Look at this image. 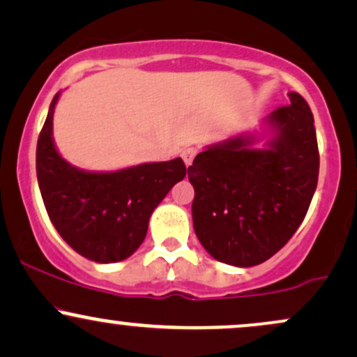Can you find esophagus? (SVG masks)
<instances>
[{
	"instance_id": "34e87169",
	"label": "esophagus",
	"mask_w": 357,
	"mask_h": 357,
	"mask_svg": "<svg viewBox=\"0 0 357 357\" xmlns=\"http://www.w3.org/2000/svg\"><path fill=\"white\" fill-rule=\"evenodd\" d=\"M195 155H196V149H195V147H186V149H183L181 158H183L184 165L191 166V162H192V159H195Z\"/></svg>"
}]
</instances>
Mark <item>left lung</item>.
<instances>
[{
	"instance_id": "1",
	"label": "left lung",
	"mask_w": 357,
	"mask_h": 357,
	"mask_svg": "<svg viewBox=\"0 0 357 357\" xmlns=\"http://www.w3.org/2000/svg\"><path fill=\"white\" fill-rule=\"evenodd\" d=\"M264 138V148L256 144ZM192 227L215 260L253 267L301 227L319 178L314 116L297 92L243 132L204 147L188 167Z\"/></svg>"
}]
</instances>
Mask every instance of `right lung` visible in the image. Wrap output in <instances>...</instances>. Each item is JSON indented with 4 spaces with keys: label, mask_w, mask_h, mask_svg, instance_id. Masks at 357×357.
Returning <instances> with one entry per match:
<instances>
[{
    "label": "right lung",
    "mask_w": 357,
    "mask_h": 357,
    "mask_svg": "<svg viewBox=\"0 0 357 357\" xmlns=\"http://www.w3.org/2000/svg\"><path fill=\"white\" fill-rule=\"evenodd\" d=\"M53 97L38 144L36 178L53 227L82 257L116 264L146 238L149 218L176 183L186 176L181 158L117 171H85L61 158L53 141Z\"/></svg>",
    "instance_id": "add662e5"
}]
</instances>
